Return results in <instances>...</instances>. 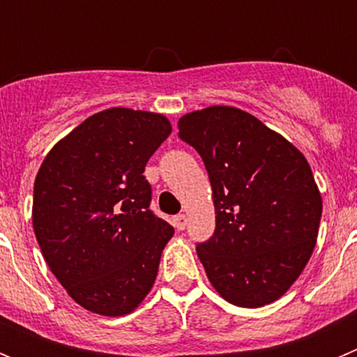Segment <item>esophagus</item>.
<instances>
[{"label": "esophagus", "mask_w": 357, "mask_h": 357, "mask_svg": "<svg viewBox=\"0 0 357 357\" xmlns=\"http://www.w3.org/2000/svg\"><path fill=\"white\" fill-rule=\"evenodd\" d=\"M173 225H175L176 230H184L185 225H188V216L185 214H176L173 218Z\"/></svg>", "instance_id": "obj_1"}]
</instances>
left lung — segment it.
<instances>
[{
  "instance_id": "left-lung-1",
  "label": "left lung",
  "mask_w": 357,
  "mask_h": 357,
  "mask_svg": "<svg viewBox=\"0 0 357 357\" xmlns=\"http://www.w3.org/2000/svg\"><path fill=\"white\" fill-rule=\"evenodd\" d=\"M213 188L216 230L197 254L220 295L261 307L284 295L317 245L321 197L309 162L255 116L227 105L178 119Z\"/></svg>"
}]
</instances>
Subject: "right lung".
<instances>
[{
    "label": "right lung",
    "instance_id": "obj_1",
    "mask_svg": "<svg viewBox=\"0 0 357 357\" xmlns=\"http://www.w3.org/2000/svg\"><path fill=\"white\" fill-rule=\"evenodd\" d=\"M172 134L168 118L112 107L50 150L33 185L40 252L73 301L123 317L150 293L173 227L151 213L144 166Z\"/></svg>",
    "mask_w": 357,
    "mask_h": 357
}]
</instances>
